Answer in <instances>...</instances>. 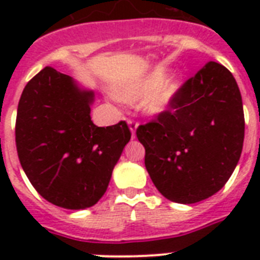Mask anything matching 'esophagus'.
I'll return each mask as SVG.
<instances>
[{"label":"esophagus","instance_id":"esophagus-1","mask_svg":"<svg viewBox=\"0 0 260 260\" xmlns=\"http://www.w3.org/2000/svg\"><path fill=\"white\" fill-rule=\"evenodd\" d=\"M126 122L129 125V129L132 132V138H135V134H136V128H138V122L132 120V118H126Z\"/></svg>","mask_w":260,"mask_h":260}]
</instances>
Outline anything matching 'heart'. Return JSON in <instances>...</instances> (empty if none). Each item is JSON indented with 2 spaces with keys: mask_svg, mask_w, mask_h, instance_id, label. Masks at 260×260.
Wrapping results in <instances>:
<instances>
[{
  "mask_svg": "<svg viewBox=\"0 0 260 260\" xmlns=\"http://www.w3.org/2000/svg\"><path fill=\"white\" fill-rule=\"evenodd\" d=\"M181 85L179 77L170 75L165 78V73L158 70L146 78L125 83L117 91V97L125 102H136L144 98L143 110L148 114H159L170 106Z\"/></svg>",
  "mask_w": 260,
  "mask_h": 260,
  "instance_id": "heart-1",
  "label": "heart"
}]
</instances>
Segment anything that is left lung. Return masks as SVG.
Listing matches in <instances>:
<instances>
[{
  "mask_svg": "<svg viewBox=\"0 0 260 260\" xmlns=\"http://www.w3.org/2000/svg\"><path fill=\"white\" fill-rule=\"evenodd\" d=\"M144 165L162 196L194 204L217 193L243 150L242 94L231 71L209 62L187 79L170 110L139 125Z\"/></svg>",
  "mask_w": 260,
  "mask_h": 260,
  "instance_id": "obj_1",
  "label": "left lung"
}]
</instances>
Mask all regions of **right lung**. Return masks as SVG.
I'll use <instances>...</instances> for the list:
<instances>
[{
	"instance_id": "obj_1",
	"label": "right lung",
	"mask_w": 260,
	"mask_h": 260,
	"mask_svg": "<svg viewBox=\"0 0 260 260\" xmlns=\"http://www.w3.org/2000/svg\"><path fill=\"white\" fill-rule=\"evenodd\" d=\"M93 101L91 90L44 67L26 83L18 102L16 147L22 170L44 200L64 209L100 201L131 140L125 121L94 125Z\"/></svg>"
}]
</instances>
